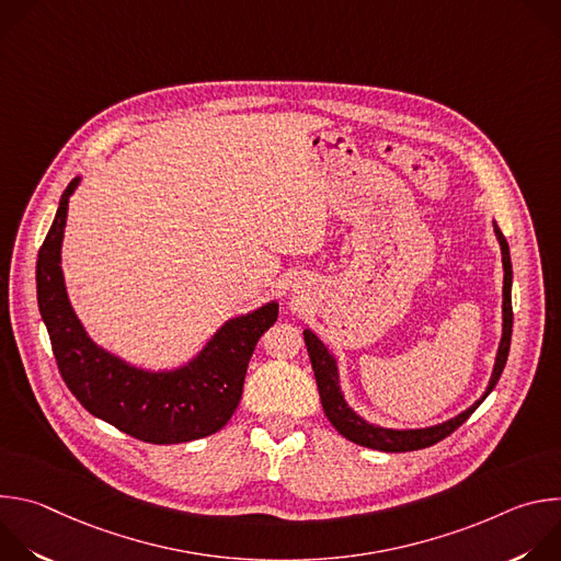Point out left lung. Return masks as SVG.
<instances>
[{"label":"left lung","instance_id":"1","mask_svg":"<svg viewBox=\"0 0 561 561\" xmlns=\"http://www.w3.org/2000/svg\"><path fill=\"white\" fill-rule=\"evenodd\" d=\"M493 230H495V237H497L500 249H502V266H504L502 340H500V346H497L493 373H491V379H489V386H486L484 394L479 397L472 407L461 411L459 415H455V417H450V420H446L442 424L426 426V428H388V426H379V424H373V422L364 420L346 402L344 390H342V379H340L337 357L329 351V346L322 340H319L310 329H304V342H306L308 357H310V364H312V373H314V379H317L319 399H322V407H324V413H327L329 422L335 426V431L342 437H346L353 444H359V446H366V448H373V450H383V453L420 450V448L433 446V444L442 442L444 437H448L491 394V390L500 381L502 370L506 366L508 351H511V335H513V304H511L513 266H511V251H508V244H506V237L502 234V230H500V226L495 221H493Z\"/></svg>","mask_w":561,"mask_h":561}]
</instances>
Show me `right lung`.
Returning a JSON list of instances; mask_svg holds the SVG:
<instances>
[{"instance_id":"1","label":"right lung","mask_w":561,"mask_h":561,"mask_svg":"<svg viewBox=\"0 0 561 561\" xmlns=\"http://www.w3.org/2000/svg\"><path fill=\"white\" fill-rule=\"evenodd\" d=\"M82 184L77 175L64 191L37 257V304L59 373L91 415L148 444H182L226 426L244 390L257 340L277 322L279 304L266 301L234 314L188 362L175 368H144L106 351L77 317L61 271L68 199Z\"/></svg>"}]
</instances>
